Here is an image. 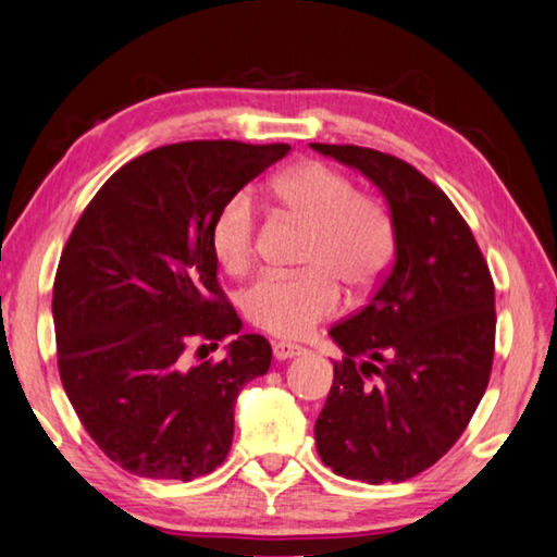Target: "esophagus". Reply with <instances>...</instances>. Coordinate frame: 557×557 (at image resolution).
Masks as SVG:
<instances>
[{
  "instance_id": "obj_1",
  "label": "esophagus",
  "mask_w": 557,
  "mask_h": 557,
  "mask_svg": "<svg viewBox=\"0 0 557 557\" xmlns=\"http://www.w3.org/2000/svg\"><path fill=\"white\" fill-rule=\"evenodd\" d=\"M304 346H296V344H288V341H273V356L278 358V361H286V358H296L304 354Z\"/></svg>"
}]
</instances>
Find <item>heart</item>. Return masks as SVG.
<instances>
[{
  "instance_id": "b5f03b06",
  "label": "heart",
  "mask_w": 557,
  "mask_h": 557,
  "mask_svg": "<svg viewBox=\"0 0 557 557\" xmlns=\"http://www.w3.org/2000/svg\"><path fill=\"white\" fill-rule=\"evenodd\" d=\"M276 207L306 226L304 271L263 276L244 290L242 311L256 329L281 338H301L341 308V286L350 294L371 290L396 256V221L371 194L321 161H301L271 182ZM211 251L228 273L249 271L256 261V207L249 194H234L211 224Z\"/></svg>"
}]
</instances>
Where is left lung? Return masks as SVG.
I'll list each match as a JSON object with an SVG mask.
<instances>
[{
	"mask_svg": "<svg viewBox=\"0 0 557 557\" xmlns=\"http://www.w3.org/2000/svg\"><path fill=\"white\" fill-rule=\"evenodd\" d=\"M366 174L396 221V259L368 304L331 329L344 348L315 448L333 473L404 483L456 446L491 381L495 286L475 236L421 171L354 144H311Z\"/></svg>",
	"mask_w": 557,
	"mask_h": 557,
	"instance_id": "obj_1",
	"label": "left lung"
}]
</instances>
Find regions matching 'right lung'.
Here are the masks:
<instances>
[{
  "instance_id": "right-lung-1",
  "label": "right lung",
  "mask_w": 557,
  "mask_h": 557,
  "mask_svg": "<svg viewBox=\"0 0 557 557\" xmlns=\"http://www.w3.org/2000/svg\"><path fill=\"white\" fill-rule=\"evenodd\" d=\"M288 144L178 141L107 178L72 228L54 276L57 363L84 431L109 460L153 481H194L224 463L234 406L271 366L219 286L211 224ZM209 356V350H208ZM207 358V357H202Z\"/></svg>"
}]
</instances>
